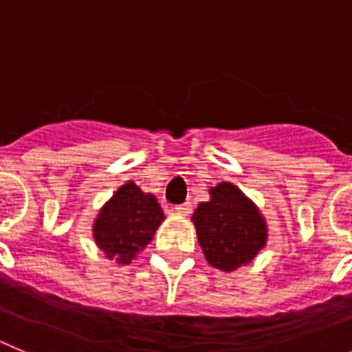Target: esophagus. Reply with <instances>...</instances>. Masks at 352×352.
I'll return each instance as SVG.
<instances>
[{
	"mask_svg": "<svg viewBox=\"0 0 352 352\" xmlns=\"http://www.w3.org/2000/svg\"><path fill=\"white\" fill-rule=\"evenodd\" d=\"M191 204H189V201H186V204H180V205H177L175 207V212L179 215H189L191 214Z\"/></svg>",
	"mask_w": 352,
	"mask_h": 352,
	"instance_id": "obj_1",
	"label": "esophagus"
}]
</instances>
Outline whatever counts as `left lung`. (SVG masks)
I'll return each instance as SVG.
<instances>
[{"mask_svg":"<svg viewBox=\"0 0 352 352\" xmlns=\"http://www.w3.org/2000/svg\"><path fill=\"white\" fill-rule=\"evenodd\" d=\"M192 223L205 259L223 272L252 261L267 243L265 217L231 182L210 188V199L198 205Z\"/></svg>","mask_w":352,"mask_h":352,"instance_id":"1","label":"left lung"}]
</instances>
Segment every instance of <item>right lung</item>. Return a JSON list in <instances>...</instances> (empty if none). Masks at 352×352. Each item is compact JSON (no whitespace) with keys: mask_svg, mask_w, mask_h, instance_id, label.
Listing matches in <instances>:
<instances>
[{"mask_svg":"<svg viewBox=\"0 0 352 352\" xmlns=\"http://www.w3.org/2000/svg\"><path fill=\"white\" fill-rule=\"evenodd\" d=\"M163 219L156 196L129 180L101 207L93 224L94 242L107 258L128 265L153 240Z\"/></svg>","mask_w":352,"mask_h":352,"instance_id":"add662e5","label":"right lung"}]
</instances>
